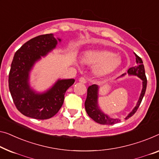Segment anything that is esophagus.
I'll use <instances>...</instances> for the list:
<instances>
[{"label":"esophagus","instance_id":"obj_1","mask_svg":"<svg viewBox=\"0 0 159 159\" xmlns=\"http://www.w3.org/2000/svg\"><path fill=\"white\" fill-rule=\"evenodd\" d=\"M79 80V82H80V83H83V84H86V83L87 82L86 79H85L84 77H80Z\"/></svg>","mask_w":159,"mask_h":159}]
</instances>
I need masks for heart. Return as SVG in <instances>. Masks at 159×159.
<instances>
[{
    "mask_svg": "<svg viewBox=\"0 0 159 159\" xmlns=\"http://www.w3.org/2000/svg\"><path fill=\"white\" fill-rule=\"evenodd\" d=\"M82 61L88 65H96L94 72L98 76L110 74L120 64V59L113 53L107 51L86 52L83 55Z\"/></svg>",
    "mask_w": 159,
    "mask_h": 159,
    "instance_id": "b5f03b06",
    "label": "heart"
}]
</instances>
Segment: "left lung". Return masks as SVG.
Segmentation results:
<instances>
[{
	"instance_id": "1",
	"label": "left lung",
	"mask_w": 159,
	"mask_h": 159,
	"mask_svg": "<svg viewBox=\"0 0 159 159\" xmlns=\"http://www.w3.org/2000/svg\"><path fill=\"white\" fill-rule=\"evenodd\" d=\"M136 62L137 65L134 67L130 68L128 70V74L129 75H136L142 80V84H143V88H142V91L139 97L138 102L136 103V106H135L134 109L132 110L131 112L129 113L127 116H125L124 118L125 120L129 119L130 117H131L140 106V104L143 99L144 94H145L146 85H147V79H146L145 69H144V66L143 64V61L141 58L136 54ZM125 74H123L121 76H124ZM98 86L96 84L92 85L88 88L87 91V98L85 101V108H86V113L88 115L91 117L92 119L95 120L96 123H98L100 124L103 125H113L120 121L119 118H113L108 116L101 110L99 108L98 105Z\"/></svg>"
}]
</instances>
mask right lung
I'll use <instances>...</instances> for the list:
<instances>
[{
    "label": "right lung",
    "mask_w": 159,
    "mask_h": 159,
    "mask_svg": "<svg viewBox=\"0 0 159 159\" xmlns=\"http://www.w3.org/2000/svg\"><path fill=\"white\" fill-rule=\"evenodd\" d=\"M58 41L53 34H45L29 40L16 52L8 76V86L17 109L25 116L48 119L62 106L64 95L74 79H58L48 91L36 93L29 84V74L35 63L56 48Z\"/></svg>",
    "instance_id": "1"
}]
</instances>
